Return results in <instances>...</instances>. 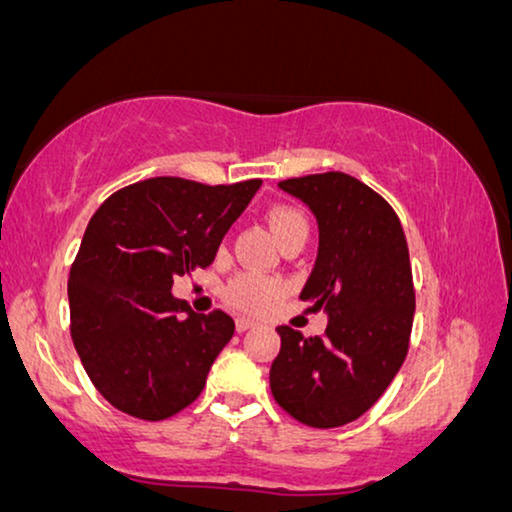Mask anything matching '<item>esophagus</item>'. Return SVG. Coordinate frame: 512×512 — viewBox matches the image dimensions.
Wrapping results in <instances>:
<instances>
[{
  "mask_svg": "<svg viewBox=\"0 0 512 512\" xmlns=\"http://www.w3.org/2000/svg\"><path fill=\"white\" fill-rule=\"evenodd\" d=\"M255 326H257V322H255V319H248V317H239V319H236V331H248V329H255Z\"/></svg>",
  "mask_w": 512,
  "mask_h": 512,
  "instance_id": "esophagus-1",
  "label": "esophagus"
}]
</instances>
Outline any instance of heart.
<instances>
[{
    "label": "heart",
    "mask_w": 512,
    "mask_h": 512,
    "mask_svg": "<svg viewBox=\"0 0 512 512\" xmlns=\"http://www.w3.org/2000/svg\"><path fill=\"white\" fill-rule=\"evenodd\" d=\"M266 223H269V230L280 248L299 239L305 241L310 234L308 218L303 216V211L289 207V204H276V207L269 209V213H266ZM280 294V280L257 276V273H241V276H236L230 285H227L225 292L230 303L243 310H262L266 305L276 301Z\"/></svg>",
    "instance_id": "obj_1"
}]
</instances>
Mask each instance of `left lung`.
I'll use <instances>...</instances> for the list:
<instances>
[{
	"mask_svg": "<svg viewBox=\"0 0 512 512\" xmlns=\"http://www.w3.org/2000/svg\"><path fill=\"white\" fill-rule=\"evenodd\" d=\"M278 188L317 220V262L301 299L329 324L322 338L278 326L271 391L296 421L340 427L384 395L407 358L416 312L407 239L391 204L349 174H310Z\"/></svg>",
	"mask_w": 512,
	"mask_h": 512,
	"instance_id": "obj_1",
	"label": "left lung"
}]
</instances>
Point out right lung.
<instances>
[{"label": "right lung", "mask_w": 512, "mask_h": 512, "mask_svg": "<svg viewBox=\"0 0 512 512\" xmlns=\"http://www.w3.org/2000/svg\"><path fill=\"white\" fill-rule=\"evenodd\" d=\"M156 177L94 213L68 278L71 335L98 393L124 414L163 421L197 400L234 335L223 310L197 315L172 294L177 276L207 269L255 193Z\"/></svg>", "instance_id": "add662e5"}]
</instances>
